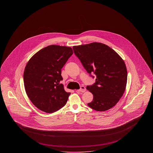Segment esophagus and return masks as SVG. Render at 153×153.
<instances>
[{"label": "esophagus", "mask_w": 153, "mask_h": 153, "mask_svg": "<svg viewBox=\"0 0 153 153\" xmlns=\"http://www.w3.org/2000/svg\"><path fill=\"white\" fill-rule=\"evenodd\" d=\"M86 91V88L84 87V86H82L81 87V88L80 89L77 90V92H84Z\"/></svg>", "instance_id": "obj_1"}]
</instances>
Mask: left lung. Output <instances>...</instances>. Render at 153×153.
I'll return each instance as SVG.
<instances>
[{
  "instance_id": "8db88e82",
  "label": "left lung",
  "mask_w": 153,
  "mask_h": 153,
  "mask_svg": "<svg viewBox=\"0 0 153 153\" xmlns=\"http://www.w3.org/2000/svg\"><path fill=\"white\" fill-rule=\"evenodd\" d=\"M73 51L88 73H95V84L87 89L94 96L88 104L97 111L112 108L125 91L127 71L123 59L108 46L99 42L74 46Z\"/></svg>"
}]
</instances>
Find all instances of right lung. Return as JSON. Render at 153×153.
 Segmentation results:
<instances>
[{"label": "right lung", "instance_id": "right-lung-1", "mask_svg": "<svg viewBox=\"0 0 153 153\" xmlns=\"http://www.w3.org/2000/svg\"><path fill=\"white\" fill-rule=\"evenodd\" d=\"M73 53L71 47L52 45L36 52L27 63L23 73L25 89L38 109L53 113L65 105L71 93L59 84L61 69Z\"/></svg>", "mask_w": 153, "mask_h": 153}]
</instances>
